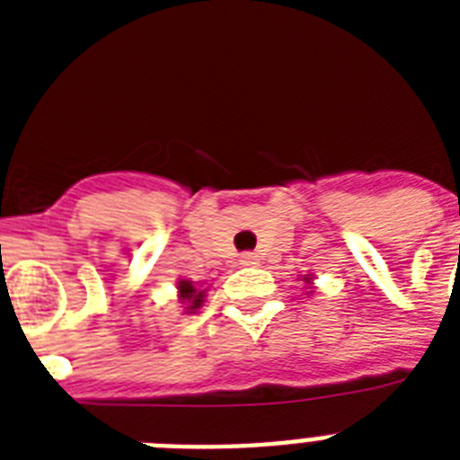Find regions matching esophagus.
I'll use <instances>...</instances> for the list:
<instances>
[{"mask_svg": "<svg viewBox=\"0 0 460 460\" xmlns=\"http://www.w3.org/2000/svg\"><path fill=\"white\" fill-rule=\"evenodd\" d=\"M239 265H243V267L258 265V255H255V253H242V258H239Z\"/></svg>", "mask_w": 460, "mask_h": 460, "instance_id": "1", "label": "esophagus"}]
</instances>
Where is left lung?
Instances as JSON below:
<instances>
[{
	"label": "left lung",
	"instance_id": "left-lung-1",
	"mask_svg": "<svg viewBox=\"0 0 460 460\" xmlns=\"http://www.w3.org/2000/svg\"><path fill=\"white\" fill-rule=\"evenodd\" d=\"M304 280H306V283H311V276H306V279H304Z\"/></svg>",
	"mask_w": 460,
	"mask_h": 460
}]
</instances>
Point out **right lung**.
Returning <instances> with one entry per match:
<instances>
[{"label": "right lung", "instance_id": "add662e5", "mask_svg": "<svg viewBox=\"0 0 460 460\" xmlns=\"http://www.w3.org/2000/svg\"><path fill=\"white\" fill-rule=\"evenodd\" d=\"M177 290H180V299L181 304H186L189 313H193L195 308L202 306V296H205V292L198 290V288L193 286V280L181 279L180 283H177Z\"/></svg>", "mask_w": 460, "mask_h": 460}]
</instances>
